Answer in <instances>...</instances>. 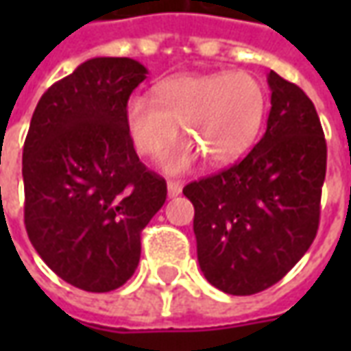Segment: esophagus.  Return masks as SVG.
Listing matches in <instances>:
<instances>
[{"mask_svg":"<svg viewBox=\"0 0 351 351\" xmlns=\"http://www.w3.org/2000/svg\"><path fill=\"white\" fill-rule=\"evenodd\" d=\"M167 193H169V197H176V195H180V193H182V184L176 182V180H169Z\"/></svg>","mask_w":351,"mask_h":351,"instance_id":"esophagus-1","label":"esophagus"}]
</instances>
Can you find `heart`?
<instances>
[{"instance_id": "b5f03b06", "label": "heart", "mask_w": 351, "mask_h": 351, "mask_svg": "<svg viewBox=\"0 0 351 351\" xmlns=\"http://www.w3.org/2000/svg\"><path fill=\"white\" fill-rule=\"evenodd\" d=\"M267 95L250 73L178 75L156 86L154 99L135 95L125 125L143 156H158L176 137H188L161 160L167 173H184L205 156L216 167L241 160L258 137Z\"/></svg>"}]
</instances>
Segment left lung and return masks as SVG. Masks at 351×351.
<instances>
[{"label":"left lung","mask_w":351,"mask_h":351,"mask_svg":"<svg viewBox=\"0 0 351 351\" xmlns=\"http://www.w3.org/2000/svg\"><path fill=\"white\" fill-rule=\"evenodd\" d=\"M267 131L243 161L188 184L199 267L229 295L263 291L291 271L316 239L327 145L314 103L269 73Z\"/></svg>","instance_id":"1"}]
</instances>
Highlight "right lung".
Here are the masks:
<instances>
[{"label":"right lung","instance_id":"1","mask_svg":"<svg viewBox=\"0 0 351 351\" xmlns=\"http://www.w3.org/2000/svg\"><path fill=\"white\" fill-rule=\"evenodd\" d=\"M146 73L131 58H92L43 93L32 116L22 154L27 237L60 278L84 291H112L133 276L141 231L167 199L125 125Z\"/></svg>","mask_w":351,"mask_h":351}]
</instances>
